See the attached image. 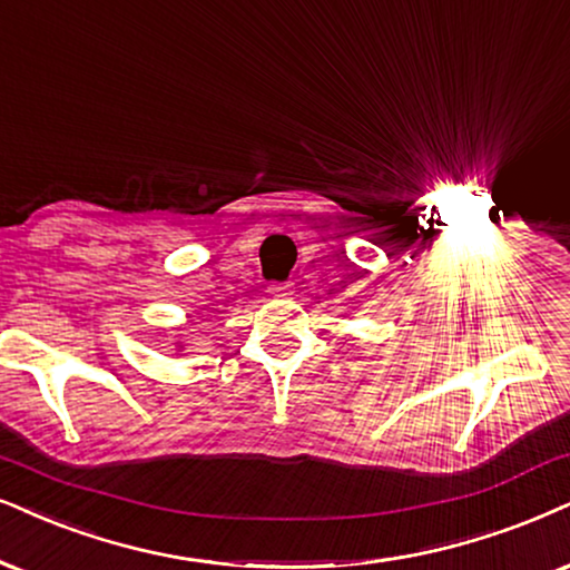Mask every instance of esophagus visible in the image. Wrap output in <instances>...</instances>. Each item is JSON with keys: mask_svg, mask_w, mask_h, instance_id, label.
Segmentation results:
<instances>
[{"mask_svg": "<svg viewBox=\"0 0 570 570\" xmlns=\"http://www.w3.org/2000/svg\"><path fill=\"white\" fill-rule=\"evenodd\" d=\"M271 292L276 294V297H286V294H292V286L289 284H273Z\"/></svg>", "mask_w": 570, "mask_h": 570, "instance_id": "34e87169", "label": "esophagus"}]
</instances>
